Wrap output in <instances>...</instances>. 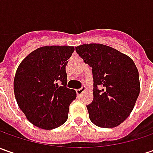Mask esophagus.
Wrapping results in <instances>:
<instances>
[{
  "label": "esophagus",
  "instance_id": "34e87169",
  "mask_svg": "<svg viewBox=\"0 0 153 153\" xmlns=\"http://www.w3.org/2000/svg\"><path fill=\"white\" fill-rule=\"evenodd\" d=\"M85 89H86L85 87H82V88H78V89H76V92L77 96H81V95H82V94L85 91Z\"/></svg>",
  "mask_w": 153,
  "mask_h": 153
}]
</instances>
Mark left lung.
I'll return each mask as SVG.
<instances>
[{
    "label": "left lung",
    "mask_w": 153,
    "mask_h": 153,
    "mask_svg": "<svg viewBox=\"0 0 153 153\" xmlns=\"http://www.w3.org/2000/svg\"><path fill=\"white\" fill-rule=\"evenodd\" d=\"M76 52L92 67L94 100L89 119L100 128L118 126L131 113L140 94L139 72L132 59L102 44H83Z\"/></svg>",
    "instance_id": "1"
}]
</instances>
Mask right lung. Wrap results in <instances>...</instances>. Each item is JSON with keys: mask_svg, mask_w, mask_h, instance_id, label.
<instances>
[{"mask_svg": "<svg viewBox=\"0 0 153 153\" xmlns=\"http://www.w3.org/2000/svg\"><path fill=\"white\" fill-rule=\"evenodd\" d=\"M73 47L51 46L33 51L21 62L14 77L15 98L35 126L53 129L64 124L76 97L68 88L65 66Z\"/></svg>", "mask_w": 153, "mask_h": 153, "instance_id": "1", "label": "right lung"}]
</instances>
